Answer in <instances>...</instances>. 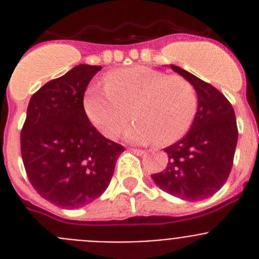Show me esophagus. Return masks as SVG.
<instances>
[{
    "label": "esophagus",
    "mask_w": 259,
    "mask_h": 259,
    "mask_svg": "<svg viewBox=\"0 0 259 259\" xmlns=\"http://www.w3.org/2000/svg\"><path fill=\"white\" fill-rule=\"evenodd\" d=\"M130 151L137 154V155H142V154H145V150H141V149H130Z\"/></svg>",
    "instance_id": "1"
}]
</instances>
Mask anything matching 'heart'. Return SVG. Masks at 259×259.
Wrapping results in <instances>:
<instances>
[{
	"label": "heart",
	"mask_w": 259,
	"mask_h": 259,
	"mask_svg": "<svg viewBox=\"0 0 259 259\" xmlns=\"http://www.w3.org/2000/svg\"><path fill=\"white\" fill-rule=\"evenodd\" d=\"M198 109V94L189 79L168 75L148 66H134L106 75L105 87H90L84 110L92 124L105 137L125 130L128 141L145 144L158 139L176 141L189 131Z\"/></svg>",
	"instance_id": "b5f03b06"
}]
</instances>
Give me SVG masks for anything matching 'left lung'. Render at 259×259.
Segmentation results:
<instances>
[{
  "label": "left lung",
  "instance_id": "1",
  "mask_svg": "<svg viewBox=\"0 0 259 259\" xmlns=\"http://www.w3.org/2000/svg\"><path fill=\"white\" fill-rule=\"evenodd\" d=\"M193 83L198 111L186 136L164 149L168 164L151 175L163 191L184 200H200L217 193L231 172L238 125L231 103L222 92L191 73L170 65Z\"/></svg>",
  "mask_w": 259,
  "mask_h": 259
}]
</instances>
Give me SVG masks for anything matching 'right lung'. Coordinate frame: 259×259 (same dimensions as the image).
<instances>
[{
	"instance_id": "obj_1",
	"label": "right lung",
	"mask_w": 259,
	"mask_h": 259,
	"mask_svg": "<svg viewBox=\"0 0 259 259\" xmlns=\"http://www.w3.org/2000/svg\"><path fill=\"white\" fill-rule=\"evenodd\" d=\"M100 65L79 64L30 97L21 128L25 172L44 199L65 209L92 203L106 190L124 148L90 122L83 96Z\"/></svg>"
}]
</instances>
